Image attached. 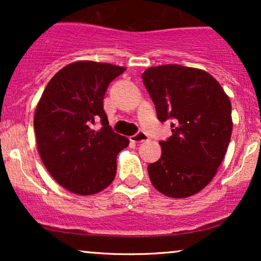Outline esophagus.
<instances>
[{
  "label": "esophagus",
  "mask_w": 261,
  "mask_h": 261,
  "mask_svg": "<svg viewBox=\"0 0 261 261\" xmlns=\"http://www.w3.org/2000/svg\"><path fill=\"white\" fill-rule=\"evenodd\" d=\"M130 140L135 143H140V142H146V141H148L149 139L145 133H137V134L133 135V136L130 137Z\"/></svg>",
  "instance_id": "obj_1"
}]
</instances>
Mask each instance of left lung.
I'll return each instance as SVG.
<instances>
[{
    "label": "left lung",
    "mask_w": 261,
    "mask_h": 261,
    "mask_svg": "<svg viewBox=\"0 0 261 261\" xmlns=\"http://www.w3.org/2000/svg\"><path fill=\"white\" fill-rule=\"evenodd\" d=\"M143 85L158 120H172V136L161 141V158L148 164L152 185L182 199L202 190L217 173L232 135V106L206 71L180 65L149 67Z\"/></svg>",
    "instance_id": "left-lung-1"
}]
</instances>
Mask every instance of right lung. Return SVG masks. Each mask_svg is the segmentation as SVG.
<instances>
[{
  "instance_id": "right-lung-1",
  "label": "right lung",
  "mask_w": 261,
  "mask_h": 261,
  "mask_svg": "<svg viewBox=\"0 0 261 261\" xmlns=\"http://www.w3.org/2000/svg\"><path fill=\"white\" fill-rule=\"evenodd\" d=\"M126 70L121 66L77 61L47 83L34 115L38 151L45 168L61 187L92 195L109 187L116 155L128 146L109 126L103 108L108 86ZM100 121L102 127H92Z\"/></svg>"
}]
</instances>
